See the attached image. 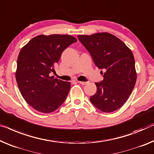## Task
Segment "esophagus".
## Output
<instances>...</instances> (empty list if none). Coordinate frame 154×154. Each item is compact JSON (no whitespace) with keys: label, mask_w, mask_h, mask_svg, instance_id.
Instances as JSON below:
<instances>
[{"label":"esophagus","mask_w":154,"mask_h":154,"mask_svg":"<svg viewBox=\"0 0 154 154\" xmlns=\"http://www.w3.org/2000/svg\"><path fill=\"white\" fill-rule=\"evenodd\" d=\"M78 83H79L82 85H86L87 84V82H80V81H77Z\"/></svg>","instance_id":"esophagus-1"}]
</instances>
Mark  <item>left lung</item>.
Wrapping results in <instances>:
<instances>
[{"instance_id": "1", "label": "left lung", "mask_w": 154, "mask_h": 154, "mask_svg": "<svg viewBox=\"0 0 154 154\" xmlns=\"http://www.w3.org/2000/svg\"><path fill=\"white\" fill-rule=\"evenodd\" d=\"M77 37L90 52L95 65L105 70L102 73L104 79L95 83L97 92L90 97L91 102L105 113L116 111L127 102L136 82L132 51L120 38L109 32Z\"/></svg>"}]
</instances>
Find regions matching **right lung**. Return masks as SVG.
Segmentation results:
<instances>
[{"instance_id":"obj_1","label":"right lung","mask_w":154,"mask_h":154,"mask_svg":"<svg viewBox=\"0 0 154 154\" xmlns=\"http://www.w3.org/2000/svg\"><path fill=\"white\" fill-rule=\"evenodd\" d=\"M77 41L71 35L41 34L20 50L16 79L23 97L36 111L52 113L65 101L71 84L54 79L50 73L54 72L63 50Z\"/></svg>"}]
</instances>
